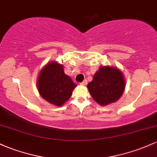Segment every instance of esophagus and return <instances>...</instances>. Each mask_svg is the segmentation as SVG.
I'll return each mask as SVG.
<instances>
[{"instance_id": "obj_1", "label": "esophagus", "mask_w": 157, "mask_h": 157, "mask_svg": "<svg viewBox=\"0 0 157 157\" xmlns=\"http://www.w3.org/2000/svg\"><path fill=\"white\" fill-rule=\"evenodd\" d=\"M87 83H88L87 80H84L83 81H82V82H80V85H82V86H86Z\"/></svg>"}]
</instances>
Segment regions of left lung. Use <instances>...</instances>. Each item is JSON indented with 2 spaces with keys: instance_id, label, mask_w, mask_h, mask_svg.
<instances>
[{
  "instance_id": "left-lung-1",
  "label": "left lung",
  "mask_w": 157,
  "mask_h": 157,
  "mask_svg": "<svg viewBox=\"0 0 157 157\" xmlns=\"http://www.w3.org/2000/svg\"><path fill=\"white\" fill-rule=\"evenodd\" d=\"M125 85L123 74L118 68L102 66L94 74L92 81L88 84L87 88L98 104L106 106L121 97Z\"/></svg>"
}]
</instances>
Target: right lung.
<instances>
[{
  "mask_svg": "<svg viewBox=\"0 0 157 157\" xmlns=\"http://www.w3.org/2000/svg\"><path fill=\"white\" fill-rule=\"evenodd\" d=\"M36 86L42 98L57 106H63L69 99L77 86L65 74L63 65L56 61L48 63L41 69Z\"/></svg>",
  "mask_w": 157,
  "mask_h": 157,
  "instance_id": "1",
  "label": "right lung"
}]
</instances>
